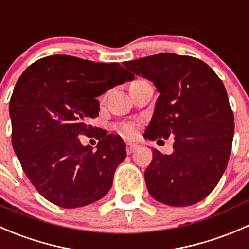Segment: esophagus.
Instances as JSON below:
<instances>
[{
  "instance_id": "1",
  "label": "esophagus",
  "mask_w": 249,
  "mask_h": 249,
  "mask_svg": "<svg viewBox=\"0 0 249 249\" xmlns=\"http://www.w3.org/2000/svg\"><path fill=\"white\" fill-rule=\"evenodd\" d=\"M138 147L137 144H134V142H127L125 144V151H127V154H132V152L135 151V149Z\"/></svg>"
}]
</instances>
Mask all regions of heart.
I'll return each mask as SVG.
<instances>
[{
	"label": "heart",
	"mask_w": 249,
	"mask_h": 249,
	"mask_svg": "<svg viewBox=\"0 0 249 249\" xmlns=\"http://www.w3.org/2000/svg\"><path fill=\"white\" fill-rule=\"evenodd\" d=\"M120 132L124 135H132L134 133V127L132 124H122L120 127Z\"/></svg>",
	"instance_id": "1"
}]
</instances>
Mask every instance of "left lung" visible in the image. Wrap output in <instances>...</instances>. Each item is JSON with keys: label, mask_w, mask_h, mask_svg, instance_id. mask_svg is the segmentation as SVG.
Here are the masks:
<instances>
[{"label": "left lung", "mask_w": 249, "mask_h": 249, "mask_svg": "<svg viewBox=\"0 0 249 249\" xmlns=\"http://www.w3.org/2000/svg\"><path fill=\"white\" fill-rule=\"evenodd\" d=\"M132 75L154 82L160 93L144 138L172 137L174 151H152L145 171L150 195L173 207L195 205L207 197L229 162L233 114L220 78L202 60L160 53L124 61Z\"/></svg>", "instance_id": "left-lung-1"}]
</instances>
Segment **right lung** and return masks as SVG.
Returning a JSON list of instances; mask_svg holds the SVG:
<instances>
[{
  "mask_svg": "<svg viewBox=\"0 0 249 249\" xmlns=\"http://www.w3.org/2000/svg\"><path fill=\"white\" fill-rule=\"evenodd\" d=\"M133 78L117 63L59 54L21 73L9 102L12 144L29 180L49 202L83 207L109 193L125 145L87 122L99 114L97 97ZM81 134L97 137V150L83 147Z\"/></svg>",
  "mask_w": 249,
  "mask_h": 249,
  "instance_id": "add662e5",
  "label": "right lung"
}]
</instances>
